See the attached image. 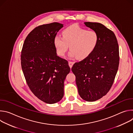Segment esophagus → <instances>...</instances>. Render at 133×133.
<instances>
[{
	"instance_id": "1",
	"label": "esophagus",
	"mask_w": 133,
	"mask_h": 133,
	"mask_svg": "<svg viewBox=\"0 0 133 133\" xmlns=\"http://www.w3.org/2000/svg\"><path fill=\"white\" fill-rule=\"evenodd\" d=\"M74 64V62H71V61H69L68 62V64H69V66L70 68L72 67Z\"/></svg>"
}]
</instances>
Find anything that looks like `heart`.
Segmentation results:
<instances>
[{
	"label": "heart",
	"instance_id": "heart-1",
	"mask_svg": "<svg viewBox=\"0 0 133 133\" xmlns=\"http://www.w3.org/2000/svg\"><path fill=\"white\" fill-rule=\"evenodd\" d=\"M63 37L57 36L54 39V44L57 54L65 55L68 49L69 56L83 59L96 48L98 42V35L95 30H87L78 25H72L65 28L62 32Z\"/></svg>",
	"mask_w": 133,
	"mask_h": 133
}]
</instances>
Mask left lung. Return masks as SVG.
Wrapping results in <instances>:
<instances>
[{
    "instance_id": "obj_1",
    "label": "left lung",
    "mask_w": 133,
    "mask_h": 133,
    "mask_svg": "<svg viewBox=\"0 0 133 133\" xmlns=\"http://www.w3.org/2000/svg\"><path fill=\"white\" fill-rule=\"evenodd\" d=\"M84 24L97 32L98 42L92 52L75 63L71 70L81 98L94 102L106 95L112 85L118 69L119 46L115 34L103 24Z\"/></svg>"
}]
</instances>
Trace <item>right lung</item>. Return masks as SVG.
Returning a JSON list of instances; mask_svg holds the SVG:
<instances>
[{
	"label": "right lung",
	"mask_w": 133,
	"mask_h": 133,
	"mask_svg": "<svg viewBox=\"0 0 133 133\" xmlns=\"http://www.w3.org/2000/svg\"><path fill=\"white\" fill-rule=\"evenodd\" d=\"M63 27L58 23L35 28L26 37L21 52V65L30 90L47 104L64 96V81L70 69L67 61L57 55L54 39Z\"/></svg>",
	"instance_id": "obj_1"
}]
</instances>
